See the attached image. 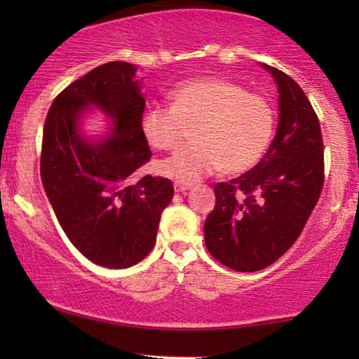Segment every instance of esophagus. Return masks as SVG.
I'll return each instance as SVG.
<instances>
[{"label": "esophagus", "instance_id": "esophagus-1", "mask_svg": "<svg viewBox=\"0 0 359 359\" xmlns=\"http://www.w3.org/2000/svg\"><path fill=\"white\" fill-rule=\"evenodd\" d=\"M175 192H187L191 189V184H182V182H175L174 184Z\"/></svg>", "mask_w": 359, "mask_h": 359}]
</instances>
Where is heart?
Here are the masks:
<instances>
[{
    "label": "heart",
    "instance_id": "b5f03b06",
    "mask_svg": "<svg viewBox=\"0 0 359 359\" xmlns=\"http://www.w3.org/2000/svg\"><path fill=\"white\" fill-rule=\"evenodd\" d=\"M170 106H150L142 114V133L155 150L174 148L184 125L192 126V143L182 145L156 170L167 179L194 184L224 168L250 170L262 160L273 135V109L265 97L246 93L236 82L201 77L177 84Z\"/></svg>",
    "mask_w": 359,
    "mask_h": 359
}]
</instances>
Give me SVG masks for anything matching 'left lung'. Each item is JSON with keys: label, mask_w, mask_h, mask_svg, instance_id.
Returning a JSON list of instances; mask_svg holds the SVG:
<instances>
[{"label": "left lung", "mask_w": 359, "mask_h": 359, "mask_svg": "<svg viewBox=\"0 0 359 359\" xmlns=\"http://www.w3.org/2000/svg\"><path fill=\"white\" fill-rule=\"evenodd\" d=\"M262 67L277 84V133L251 170L216 184L204 222L209 253L236 271L266 269L297 241L324 182L323 135L306 93L285 72Z\"/></svg>", "instance_id": "left-lung-1"}]
</instances>
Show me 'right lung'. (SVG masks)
I'll return each instance as SVG.
<instances>
[{"mask_svg": "<svg viewBox=\"0 0 359 359\" xmlns=\"http://www.w3.org/2000/svg\"><path fill=\"white\" fill-rule=\"evenodd\" d=\"M138 67L108 62L67 86L48 109L43 128L40 175L62 229L96 265L128 269L155 246L160 214L174 197L163 177L131 174L151 151L142 133L145 94ZM94 109L107 118V130H85Z\"/></svg>", "mask_w": 359, "mask_h": 359, "instance_id": "right-lung-1", "label": "right lung"}]
</instances>
